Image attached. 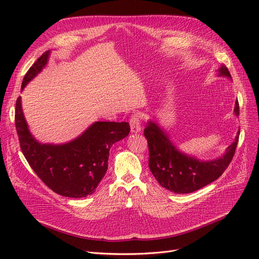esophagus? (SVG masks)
<instances>
[{
    "mask_svg": "<svg viewBox=\"0 0 259 259\" xmlns=\"http://www.w3.org/2000/svg\"><path fill=\"white\" fill-rule=\"evenodd\" d=\"M140 121H142V115L137 112L131 116L130 125H131L132 133H139L140 130H142V126H140Z\"/></svg>",
    "mask_w": 259,
    "mask_h": 259,
    "instance_id": "obj_1",
    "label": "esophagus"
}]
</instances>
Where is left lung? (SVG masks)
Segmentation results:
<instances>
[{
	"mask_svg": "<svg viewBox=\"0 0 259 259\" xmlns=\"http://www.w3.org/2000/svg\"><path fill=\"white\" fill-rule=\"evenodd\" d=\"M219 74L231 77L225 65L219 69ZM234 112L239 115L238 100ZM144 135L149 148V168L158 183L175 193H190L213 183L223 175L233 159L240 132L223 158L209 162H202L179 152L155 123H148Z\"/></svg>",
	"mask_w": 259,
	"mask_h": 259,
	"instance_id": "left-lung-1",
	"label": "left lung"
}]
</instances>
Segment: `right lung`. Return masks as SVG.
Here are the masks:
<instances>
[{"mask_svg":"<svg viewBox=\"0 0 259 259\" xmlns=\"http://www.w3.org/2000/svg\"><path fill=\"white\" fill-rule=\"evenodd\" d=\"M49 54L45 52L30 67L21 90L46 65ZM15 125L20 149L31 168L50 189L68 198H84L95 192L108 169L111 146L126 137L131 131L127 122H96L71 143L41 145L28 131L20 96L16 100Z\"/></svg>","mask_w":259,"mask_h":259,"instance_id":"add662e5","label":"right lung"}]
</instances>
